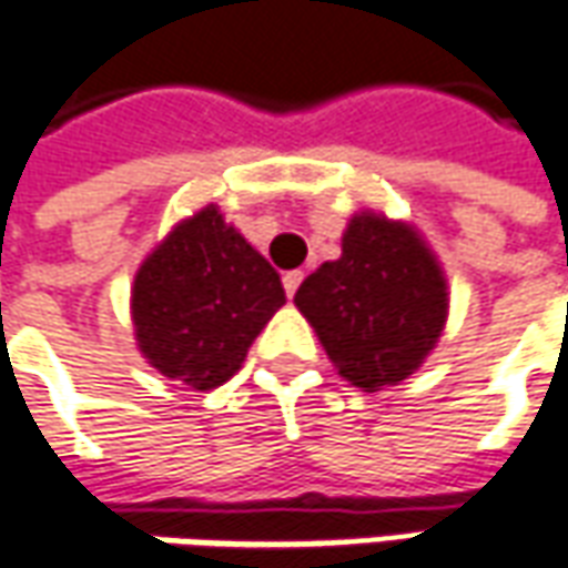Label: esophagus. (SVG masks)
<instances>
[{
  "label": "esophagus",
  "mask_w": 568,
  "mask_h": 568,
  "mask_svg": "<svg viewBox=\"0 0 568 568\" xmlns=\"http://www.w3.org/2000/svg\"><path fill=\"white\" fill-rule=\"evenodd\" d=\"M301 283H304V273H301V271L283 273V288H285V295H288V297H295L297 285H301Z\"/></svg>",
  "instance_id": "esophagus-1"
}]
</instances>
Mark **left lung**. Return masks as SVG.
Returning a JSON list of instances; mask_svg holds the SVG:
<instances>
[{"label":"left lung","instance_id":"1","mask_svg":"<svg viewBox=\"0 0 568 568\" xmlns=\"http://www.w3.org/2000/svg\"><path fill=\"white\" fill-rule=\"evenodd\" d=\"M328 359L356 387L408 378L446 323V280L430 248L406 227L356 215L338 261H325L295 295Z\"/></svg>","mask_w":568,"mask_h":568}]
</instances>
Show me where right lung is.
Here are the masks:
<instances>
[{
    "label": "right lung",
    "instance_id": "obj_1",
    "mask_svg": "<svg viewBox=\"0 0 568 568\" xmlns=\"http://www.w3.org/2000/svg\"><path fill=\"white\" fill-rule=\"evenodd\" d=\"M285 304L280 273L215 205L169 233L134 276V335L165 378L212 390Z\"/></svg>",
    "mask_w": 568,
    "mask_h": 568
}]
</instances>
